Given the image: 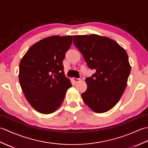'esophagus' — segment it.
I'll return each instance as SVG.
<instances>
[{
  "instance_id": "34e87169",
  "label": "esophagus",
  "mask_w": 148,
  "mask_h": 148,
  "mask_svg": "<svg viewBox=\"0 0 148 148\" xmlns=\"http://www.w3.org/2000/svg\"><path fill=\"white\" fill-rule=\"evenodd\" d=\"M72 81H74L75 83H78L81 80L80 79H78V78H76V77H72Z\"/></svg>"
}]
</instances>
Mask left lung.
Instances as JSON below:
<instances>
[{
	"instance_id": "1",
	"label": "left lung",
	"mask_w": 148,
	"mask_h": 148,
	"mask_svg": "<svg viewBox=\"0 0 148 148\" xmlns=\"http://www.w3.org/2000/svg\"><path fill=\"white\" fill-rule=\"evenodd\" d=\"M74 44L95 73L86 78L84 102L94 112L112 109L126 88L131 66L124 48L115 40L96 34L74 36Z\"/></svg>"
}]
</instances>
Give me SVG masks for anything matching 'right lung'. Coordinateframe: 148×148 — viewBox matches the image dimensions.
I'll return each instance as SVG.
<instances>
[{
  "label": "right lung",
  "mask_w": 148,
  "mask_h": 148,
  "mask_svg": "<svg viewBox=\"0 0 148 148\" xmlns=\"http://www.w3.org/2000/svg\"><path fill=\"white\" fill-rule=\"evenodd\" d=\"M72 42V36L46 37L31 46L21 60L20 86L27 101L37 112L45 114L55 112L72 86L62 64Z\"/></svg>",
  "instance_id": "obj_1"
}]
</instances>
